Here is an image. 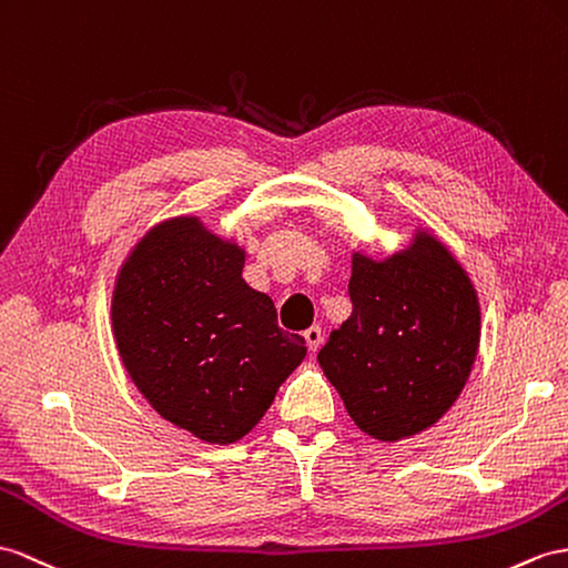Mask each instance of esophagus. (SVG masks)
<instances>
[{
  "label": "esophagus",
  "mask_w": 568,
  "mask_h": 568,
  "mask_svg": "<svg viewBox=\"0 0 568 568\" xmlns=\"http://www.w3.org/2000/svg\"><path fill=\"white\" fill-rule=\"evenodd\" d=\"M303 337H306L308 349H311L313 354L323 347V329L317 327V325H313V327H308L306 332H303Z\"/></svg>",
  "instance_id": "esophagus-1"
}]
</instances>
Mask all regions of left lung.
Returning <instances> with one entry per match:
<instances>
[{
  "label": "left lung",
  "mask_w": 568,
  "mask_h": 568,
  "mask_svg": "<svg viewBox=\"0 0 568 568\" xmlns=\"http://www.w3.org/2000/svg\"><path fill=\"white\" fill-rule=\"evenodd\" d=\"M352 317L317 362L352 422L397 444L434 426L460 397L477 358L481 311L463 262L434 231L381 260L352 253Z\"/></svg>",
  "instance_id": "obj_1"
}]
</instances>
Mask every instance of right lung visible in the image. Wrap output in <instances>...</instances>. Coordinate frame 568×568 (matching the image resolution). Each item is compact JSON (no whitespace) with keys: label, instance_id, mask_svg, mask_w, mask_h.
Listing matches in <instances>:
<instances>
[{"label":"right lung","instance_id":"1","mask_svg":"<svg viewBox=\"0 0 568 568\" xmlns=\"http://www.w3.org/2000/svg\"><path fill=\"white\" fill-rule=\"evenodd\" d=\"M245 247L195 214L163 219L118 270L110 317L122 366L165 422L202 444L251 434L306 342L243 280Z\"/></svg>","mask_w":568,"mask_h":568}]
</instances>
